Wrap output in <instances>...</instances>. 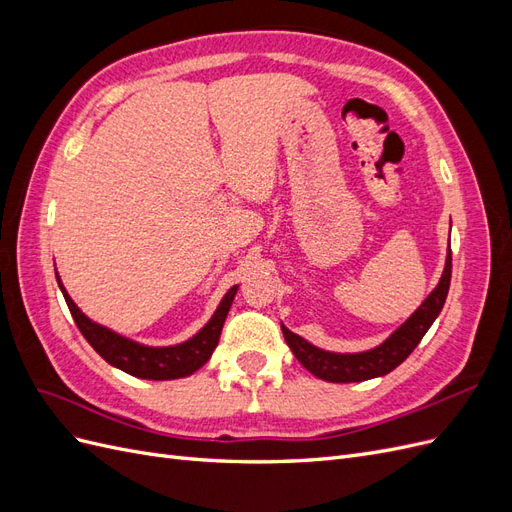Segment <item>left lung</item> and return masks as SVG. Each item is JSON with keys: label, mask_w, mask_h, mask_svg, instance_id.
Here are the masks:
<instances>
[{"label": "left lung", "mask_w": 512, "mask_h": 512, "mask_svg": "<svg viewBox=\"0 0 512 512\" xmlns=\"http://www.w3.org/2000/svg\"><path fill=\"white\" fill-rule=\"evenodd\" d=\"M448 286H451V245H448L444 271L440 275L438 286L427 294V299L414 309V314L386 337L382 344L363 352H331L307 342V339L292 333L284 324L282 333L299 363L320 380L363 382L371 378H380L393 371L397 365L404 363L410 352L418 346V342H421L433 320L442 312Z\"/></svg>", "instance_id": "left-lung-1"}]
</instances>
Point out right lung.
Masks as SVG:
<instances>
[{"label":"right lung","mask_w":512,"mask_h":512,"mask_svg":"<svg viewBox=\"0 0 512 512\" xmlns=\"http://www.w3.org/2000/svg\"><path fill=\"white\" fill-rule=\"evenodd\" d=\"M55 277L76 327L81 329L91 348H94L106 363H111L113 367L126 371V374L143 380H177L192 376L196 369L203 367L211 359L215 346L220 342L224 320L230 312L232 299H235L239 288L232 286L224 294L220 305L215 307V312L207 320L205 327L196 331L190 339L173 346H147L104 327V324L96 320H91L87 314L81 312V307L72 301L57 271Z\"/></svg>","instance_id":"add662e5"}]
</instances>
